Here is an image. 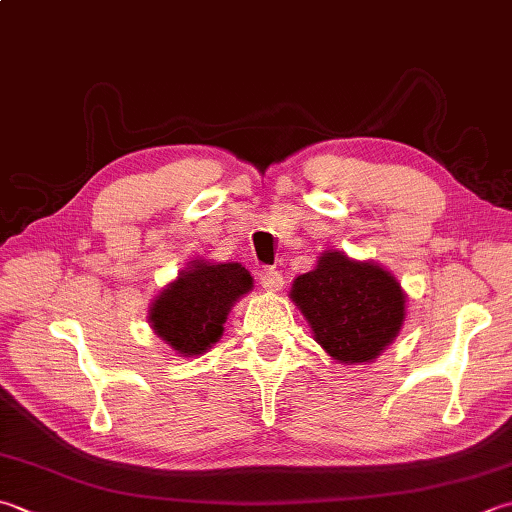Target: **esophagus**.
<instances>
[{
    "mask_svg": "<svg viewBox=\"0 0 512 512\" xmlns=\"http://www.w3.org/2000/svg\"><path fill=\"white\" fill-rule=\"evenodd\" d=\"M259 284H262L266 290H282L284 275L273 266H264L262 273H259Z\"/></svg>",
    "mask_w": 512,
    "mask_h": 512,
    "instance_id": "1",
    "label": "esophagus"
}]
</instances>
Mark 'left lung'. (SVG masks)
<instances>
[{
  "label": "left lung",
  "instance_id": "8db88e82",
  "mask_svg": "<svg viewBox=\"0 0 512 512\" xmlns=\"http://www.w3.org/2000/svg\"><path fill=\"white\" fill-rule=\"evenodd\" d=\"M290 297L302 308L317 342L342 364L375 359L404 322L406 299L397 279L342 253L319 257L315 270L295 279Z\"/></svg>",
  "mask_w": 512,
  "mask_h": 512
}]
</instances>
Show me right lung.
Masks as SVG:
<instances>
[{
    "label": "right lung",
    "mask_w": 512,
    "mask_h": 512,
    "mask_svg": "<svg viewBox=\"0 0 512 512\" xmlns=\"http://www.w3.org/2000/svg\"><path fill=\"white\" fill-rule=\"evenodd\" d=\"M253 288L242 264L195 262L150 308L155 333L182 355H202L224 330L233 302Z\"/></svg>",
    "instance_id": "add662e5"
}]
</instances>
